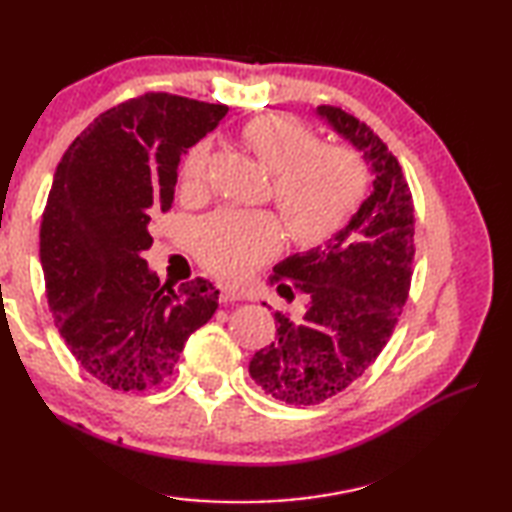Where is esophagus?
Returning <instances> with one entry per match:
<instances>
[{"label":"esophagus","instance_id":"obj_1","mask_svg":"<svg viewBox=\"0 0 512 512\" xmlns=\"http://www.w3.org/2000/svg\"><path fill=\"white\" fill-rule=\"evenodd\" d=\"M219 298H221V302H232V300H241L244 298V293H241L239 289H235V287H219Z\"/></svg>","mask_w":512,"mask_h":512}]
</instances>
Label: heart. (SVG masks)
I'll return each instance as SVG.
<instances>
[{"instance_id":"obj_1","label":"heart","mask_w":512,"mask_h":512,"mask_svg":"<svg viewBox=\"0 0 512 512\" xmlns=\"http://www.w3.org/2000/svg\"><path fill=\"white\" fill-rule=\"evenodd\" d=\"M244 142L275 173L273 198L291 237L316 246L336 235L366 194V167L345 146H323L318 133L287 115L259 117L244 128ZM212 151L198 142L180 164V185L201 194L210 183ZM282 223L266 212H219L196 230L198 259L225 280H241L280 253Z\"/></svg>"}]
</instances>
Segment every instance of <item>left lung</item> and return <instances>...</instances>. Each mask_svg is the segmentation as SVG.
I'll list each match as a JSON object with an SVG mask.
<instances>
[{"instance_id":"1","label":"left lung","mask_w":512,"mask_h":512,"mask_svg":"<svg viewBox=\"0 0 512 512\" xmlns=\"http://www.w3.org/2000/svg\"><path fill=\"white\" fill-rule=\"evenodd\" d=\"M316 115L363 153L372 187L325 246L273 268L275 282L293 280L309 302L300 318L275 311L277 341L255 352L248 370L264 393L293 406L339 395L377 359L409 298L415 253L413 198L395 155L345 110L318 106Z\"/></svg>"}]
</instances>
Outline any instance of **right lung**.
Listing matches in <instances>:
<instances>
[{
	"label": "right lung",
	"mask_w": 512,
	"mask_h": 512,
	"mask_svg": "<svg viewBox=\"0 0 512 512\" xmlns=\"http://www.w3.org/2000/svg\"><path fill=\"white\" fill-rule=\"evenodd\" d=\"M228 108L144 94L99 115L56 167L40 225V262L58 332L76 361L115 391L167 379L219 307L203 277L173 291L144 250L176 194L178 164Z\"/></svg>",
	"instance_id": "right-lung-1"
}]
</instances>
